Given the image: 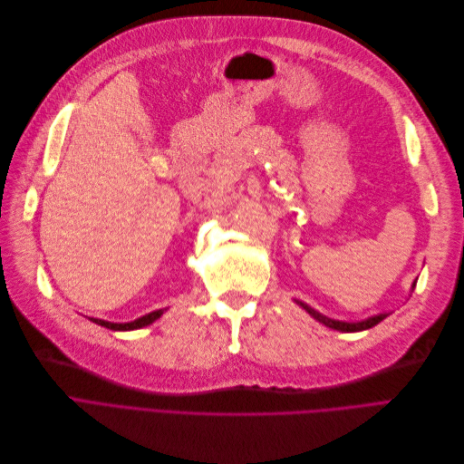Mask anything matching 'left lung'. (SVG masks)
I'll return each instance as SVG.
<instances>
[{
  "instance_id": "1",
  "label": "left lung",
  "mask_w": 464,
  "mask_h": 464,
  "mask_svg": "<svg viewBox=\"0 0 464 464\" xmlns=\"http://www.w3.org/2000/svg\"><path fill=\"white\" fill-rule=\"evenodd\" d=\"M411 286H415V283L411 285ZM304 310L310 314L314 319H317L319 323H323L324 326H328V328H334V330H340V333H361V330H366V328H372V326H376L378 323H382L385 317H387V314H380V315H373V317H368V319H364V321H359V323H345V321H334V319H330V317H326V315H323V314H319V312H315L314 307H310L307 304H304V302H298Z\"/></svg>"
}]
</instances>
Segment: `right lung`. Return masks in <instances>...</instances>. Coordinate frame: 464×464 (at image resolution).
<instances>
[{"instance_id":"add662e5","label":"right lung","mask_w":464,"mask_h":464,"mask_svg":"<svg viewBox=\"0 0 464 464\" xmlns=\"http://www.w3.org/2000/svg\"><path fill=\"white\" fill-rule=\"evenodd\" d=\"M162 314H164V310L150 312V314H147V315H143V317H140V319H136V321H131V323H109V321L94 319V317H91V321H92V323H96V324H100V326L111 328V330H136V328H143V326H147V324L154 323V321H157Z\"/></svg>"}]
</instances>
